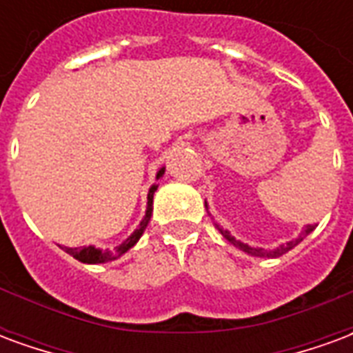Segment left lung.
<instances>
[{
  "mask_svg": "<svg viewBox=\"0 0 353 353\" xmlns=\"http://www.w3.org/2000/svg\"><path fill=\"white\" fill-rule=\"evenodd\" d=\"M206 208H208V204H206ZM217 229H219V232H221L223 236L229 240L230 244L236 245L238 250H242V252L250 253V255H255V257H280V255H283V253H288L289 250H293V248H295L296 244H301L304 238L308 236L312 230L316 229V225H306L303 232L299 234V238H295V240H291V242H288V244H281L280 248H276V250H272V252H266V250H263V248H252V245H248V244H244V242H240V240H236V238H234V236H230L229 230L221 229L219 225H217Z\"/></svg>",
  "mask_w": 353,
  "mask_h": 353,
  "instance_id": "left-lung-1",
  "label": "left lung"
}]
</instances>
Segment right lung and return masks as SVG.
Wrapping results in <instances>:
<instances>
[{
  "instance_id": "add662e5",
  "label": "right lung",
  "mask_w": 353,
  "mask_h": 353,
  "mask_svg": "<svg viewBox=\"0 0 353 353\" xmlns=\"http://www.w3.org/2000/svg\"><path fill=\"white\" fill-rule=\"evenodd\" d=\"M162 176H164V168H161L159 172H157V179H161ZM157 187H159V185L154 183V185H151V189H149V194H147L145 217L141 219L138 229L134 230L130 236L124 240L123 244L117 245L113 252H109V250L101 252V250L94 248V245H85V248H65V245H60V248H62L65 253H70L73 259L81 261V263H87V265H98V263H108V261L119 259L121 255H124V253L128 252L130 248H134V245H136V242H138L139 238H141L143 230H145V227L149 225V221H151V214H153V194H154V191H157Z\"/></svg>"
}]
</instances>
